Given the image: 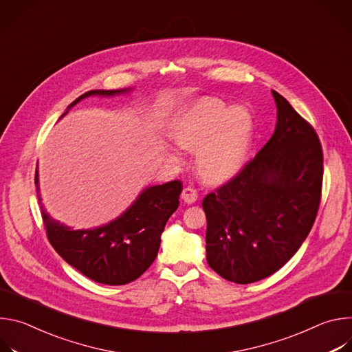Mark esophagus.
<instances>
[{"label": "esophagus", "mask_w": 352, "mask_h": 352, "mask_svg": "<svg viewBox=\"0 0 352 352\" xmlns=\"http://www.w3.org/2000/svg\"><path fill=\"white\" fill-rule=\"evenodd\" d=\"M181 199L184 200L185 204H188V205H192V204H195L196 200H197V193H196V190H195L193 188L188 186V188H184V189H182V193H181Z\"/></svg>", "instance_id": "obj_1"}]
</instances>
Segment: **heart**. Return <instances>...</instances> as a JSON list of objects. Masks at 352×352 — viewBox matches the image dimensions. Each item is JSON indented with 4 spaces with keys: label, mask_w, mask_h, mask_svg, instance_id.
Listing matches in <instances>:
<instances>
[{
    "label": "heart",
    "mask_w": 352,
    "mask_h": 352,
    "mask_svg": "<svg viewBox=\"0 0 352 352\" xmlns=\"http://www.w3.org/2000/svg\"><path fill=\"white\" fill-rule=\"evenodd\" d=\"M170 136L196 155L195 168L205 184L219 186L234 179L249 162L255 138L250 111L214 96L192 100L173 118ZM177 160V155L171 153Z\"/></svg>",
    "instance_id": "obj_1"
}]
</instances>
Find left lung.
I'll return each instance as SVG.
<instances>
[{
    "label": "left lung",
    "mask_w": 352,
    "mask_h": 352,
    "mask_svg": "<svg viewBox=\"0 0 352 352\" xmlns=\"http://www.w3.org/2000/svg\"><path fill=\"white\" fill-rule=\"evenodd\" d=\"M272 94L274 133L241 174L202 204L208 263L236 284L259 281L281 269L307 239L320 204L319 138L281 94Z\"/></svg>",
    "instance_id": "left-lung-1"
}]
</instances>
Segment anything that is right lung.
Instances as JSON below:
<instances>
[{"mask_svg":"<svg viewBox=\"0 0 352 352\" xmlns=\"http://www.w3.org/2000/svg\"><path fill=\"white\" fill-rule=\"evenodd\" d=\"M131 90L129 87L89 90L68 106L61 118L86 97H110ZM34 184L50 243L68 265L83 276L107 285L128 284L140 277L155 262L162 234L168 219L178 209L182 190L181 181L146 186L117 219L94 228L75 230L53 219L41 205L37 168Z\"/></svg>","mask_w":352,"mask_h":352,"instance_id":"obj_1","label":"right lung"}]
</instances>
